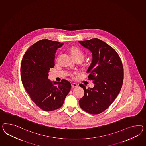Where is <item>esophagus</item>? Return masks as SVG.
Returning a JSON list of instances; mask_svg holds the SVG:
<instances>
[{
    "label": "esophagus",
    "instance_id": "esophagus-1",
    "mask_svg": "<svg viewBox=\"0 0 146 146\" xmlns=\"http://www.w3.org/2000/svg\"><path fill=\"white\" fill-rule=\"evenodd\" d=\"M71 86L72 87H76L78 86V85L77 84H76V83H72L71 84Z\"/></svg>",
    "mask_w": 146,
    "mask_h": 146
}]
</instances>
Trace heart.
<instances>
[{
	"label": "heart",
	"mask_w": 146,
	"mask_h": 146,
	"mask_svg": "<svg viewBox=\"0 0 146 146\" xmlns=\"http://www.w3.org/2000/svg\"><path fill=\"white\" fill-rule=\"evenodd\" d=\"M71 55L74 60H80L82 61L85 58V54L82 50L76 47H73L70 49ZM75 73H69V75L72 76Z\"/></svg>",
	"instance_id": "heart-1"
}]
</instances>
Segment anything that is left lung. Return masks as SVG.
Wrapping results in <instances>:
<instances>
[{"label":"left lung","instance_id":"obj_1","mask_svg":"<svg viewBox=\"0 0 146 146\" xmlns=\"http://www.w3.org/2000/svg\"><path fill=\"white\" fill-rule=\"evenodd\" d=\"M92 53L93 60L88 68V79L93 80L94 87L84 90V95L79 101L80 108L91 114L104 112L120 93L123 81V67L116 51L98 38L78 41Z\"/></svg>","mask_w":146,"mask_h":146}]
</instances>
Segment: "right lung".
<instances>
[{
  "label": "right lung",
  "mask_w": 146,
  "mask_h": 146,
  "mask_svg": "<svg viewBox=\"0 0 146 146\" xmlns=\"http://www.w3.org/2000/svg\"><path fill=\"white\" fill-rule=\"evenodd\" d=\"M63 43L43 39L30 46L23 58L21 75L23 85L31 99L43 111L61 108L71 89L65 79L51 82L48 72L54 67V54Z\"/></svg>",
  "instance_id": "1"
}]
</instances>
